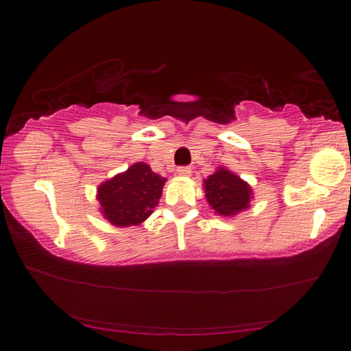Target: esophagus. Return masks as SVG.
I'll use <instances>...</instances> for the list:
<instances>
[{"mask_svg": "<svg viewBox=\"0 0 351 351\" xmlns=\"http://www.w3.org/2000/svg\"><path fill=\"white\" fill-rule=\"evenodd\" d=\"M178 175L181 176H190V173H192V169L189 167V165H181V167H178Z\"/></svg>", "mask_w": 351, "mask_h": 351, "instance_id": "esophagus-1", "label": "esophagus"}]
</instances>
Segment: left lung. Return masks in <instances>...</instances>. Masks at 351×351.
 <instances>
[{
	"label": "left lung",
	"instance_id": "1",
	"mask_svg": "<svg viewBox=\"0 0 351 351\" xmlns=\"http://www.w3.org/2000/svg\"><path fill=\"white\" fill-rule=\"evenodd\" d=\"M206 198L219 215L230 217L247 209L251 201V187L239 176L226 169H218L204 180Z\"/></svg>",
	"mask_w": 351,
	"mask_h": 351
}]
</instances>
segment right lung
Instances as JSON below:
<instances>
[{"label":"right lung","mask_w":351,"mask_h":351,"mask_svg":"<svg viewBox=\"0 0 351 351\" xmlns=\"http://www.w3.org/2000/svg\"><path fill=\"white\" fill-rule=\"evenodd\" d=\"M164 182L165 178L153 173L147 164L132 165L99 187L97 198L105 218L119 228L141 224L158 204Z\"/></svg>","instance_id":"right-lung-1"}]
</instances>
